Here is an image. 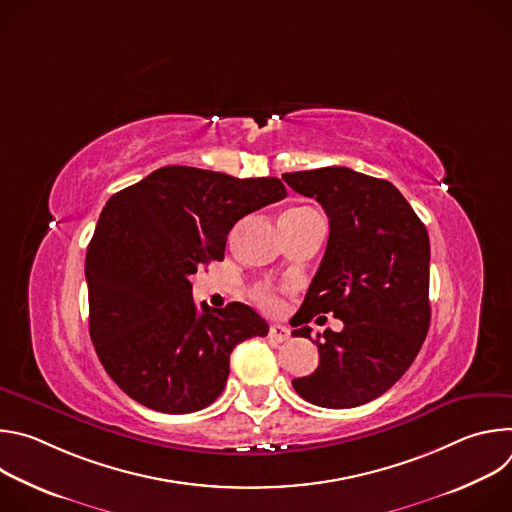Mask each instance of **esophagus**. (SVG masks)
Segmentation results:
<instances>
[{"label": "esophagus", "instance_id": "1", "mask_svg": "<svg viewBox=\"0 0 512 512\" xmlns=\"http://www.w3.org/2000/svg\"><path fill=\"white\" fill-rule=\"evenodd\" d=\"M289 336H291V332H289V328L283 326V324H273V326L269 328V338H271V340L285 342V340H289Z\"/></svg>", "mask_w": 512, "mask_h": 512}]
</instances>
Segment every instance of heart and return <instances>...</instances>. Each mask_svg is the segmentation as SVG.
Listing matches in <instances>:
<instances>
[{"instance_id": "heart-1", "label": "heart", "mask_w": 512, "mask_h": 512, "mask_svg": "<svg viewBox=\"0 0 512 512\" xmlns=\"http://www.w3.org/2000/svg\"><path fill=\"white\" fill-rule=\"evenodd\" d=\"M253 296H255L257 304H261V306L267 308V310H273V308L279 306V300H277V296H275V289H273L271 285H259V287L255 289Z\"/></svg>"}]
</instances>
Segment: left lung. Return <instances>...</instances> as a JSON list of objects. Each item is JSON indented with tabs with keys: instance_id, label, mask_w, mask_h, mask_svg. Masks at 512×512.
Masks as SVG:
<instances>
[{
	"instance_id": "left-lung-1",
	"label": "left lung",
	"mask_w": 512,
	"mask_h": 512,
	"mask_svg": "<svg viewBox=\"0 0 512 512\" xmlns=\"http://www.w3.org/2000/svg\"><path fill=\"white\" fill-rule=\"evenodd\" d=\"M283 180L316 198L330 218L324 259L291 334L310 338L316 314L344 322L322 341L318 334V369L291 385L318 407L364 405L405 375L427 336V229L387 180L342 166L291 172Z\"/></svg>"
}]
</instances>
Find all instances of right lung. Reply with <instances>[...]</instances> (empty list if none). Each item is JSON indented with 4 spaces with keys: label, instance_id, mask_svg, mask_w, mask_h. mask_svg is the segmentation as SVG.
Returning <instances> with one entry per match:
<instances>
[{
    "label": "right lung",
    "instance_id": "obj_1",
    "mask_svg": "<svg viewBox=\"0 0 512 512\" xmlns=\"http://www.w3.org/2000/svg\"><path fill=\"white\" fill-rule=\"evenodd\" d=\"M285 196L279 178L166 166L107 200L85 261L89 332L123 393L162 413L223 393L233 348L269 326L241 302L198 312L190 275L225 257L239 218Z\"/></svg>",
    "mask_w": 512,
    "mask_h": 512
}]
</instances>
